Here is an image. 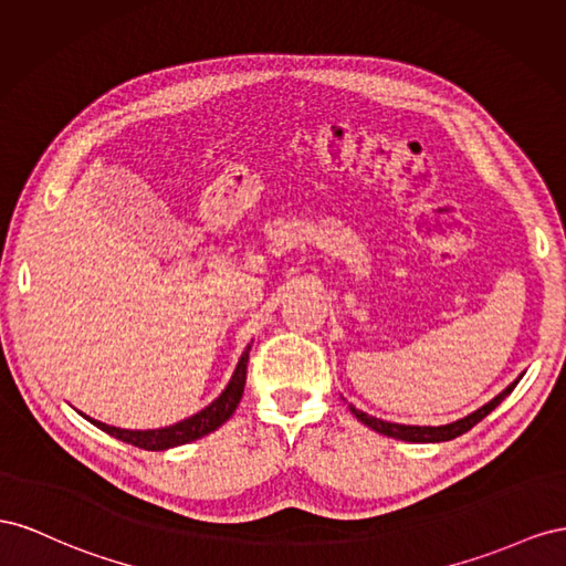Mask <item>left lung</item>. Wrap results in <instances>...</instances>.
I'll return each mask as SVG.
<instances>
[{
	"label": "left lung",
	"instance_id": "8db88e82",
	"mask_svg": "<svg viewBox=\"0 0 566 566\" xmlns=\"http://www.w3.org/2000/svg\"><path fill=\"white\" fill-rule=\"evenodd\" d=\"M524 375L516 377L507 389L500 391L493 400H489L486 406H481L479 410H474L472 415H467L462 419H455V422L450 424H441V427H417V424H398V422H386V419H379V417H373L367 415L363 410H358L355 406H350L348 402V410L353 412V417H358V422H363L365 427H369L373 431L381 433V436H391V439H398V441H408V443H443V441H453L458 439V436H462L464 431H470L474 424H479L483 417H486L489 412H493L500 402H503L512 391L514 386L520 384Z\"/></svg>",
	"mask_w": 566,
	"mask_h": 566
}]
</instances>
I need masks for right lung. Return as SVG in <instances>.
<instances>
[{
  "mask_svg": "<svg viewBox=\"0 0 566 566\" xmlns=\"http://www.w3.org/2000/svg\"><path fill=\"white\" fill-rule=\"evenodd\" d=\"M251 344L244 348V353H241V358L232 373V379L228 381V386H224L222 394L211 402V406H206L201 412L182 419V422L170 424V427H160V429H120V427L104 424V422H99V419L87 417L83 412L80 415H83L87 422L94 424L96 429H102L108 436H113V439L144 448V450H168V448H177V446L197 441V439H201V436L222 427L234 415L239 400H241V394H244Z\"/></svg>",
  "mask_w": 566,
  "mask_h": 566,
  "instance_id": "obj_1",
  "label": "right lung"
}]
</instances>
